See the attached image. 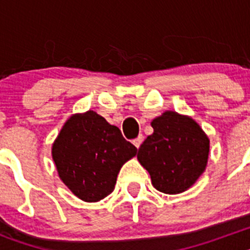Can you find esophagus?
<instances>
[{
	"mask_svg": "<svg viewBox=\"0 0 250 250\" xmlns=\"http://www.w3.org/2000/svg\"><path fill=\"white\" fill-rule=\"evenodd\" d=\"M143 141H144V136H143V135H139L138 138L134 139V141H132V144L135 145V146L139 149V147H140V145L143 144Z\"/></svg>",
	"mask_w": 250,
	"mask_h": 250,
	"instance_id": "34e87169",
	"label": "esophagus"
}]
</instances>
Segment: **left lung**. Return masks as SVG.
Listing matches in <instances>:
<instances>
[{
    "instance_id": "obj_1",
    "label": "left lung",
    "mask_w": 250,
    "mask_h": 250,
    "mask_svg": "<svg viewBox=\"0 0 250 250\" xmlns=\"http://www.w3.org/2000/svg\"><path fill=\"white\" fill-rule=\"evenodd\" d=\"M154 132L141 144L138 160L152 187L165 194L188 190L205 171L210 141L188 115L167 110L151 121Z\"/></svg>"
}]
</instances>
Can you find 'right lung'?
<instances>
[{"instance_id":"obj_1","label":"right lung","mask_w":250,"mask_h":250,"mask_svg":"<svg viewBox=\"0 0 250 250\" xmlns=\"http://www.w3.org/2000/svg\"><path fill=\"white\" fill-rule=\"evenodd\" d=\"M136 152L118 126L92 110L71 115L51 150L60 179L87 203L100 202L114 191L121 167Z\"/></svg>"}]
</instances>
